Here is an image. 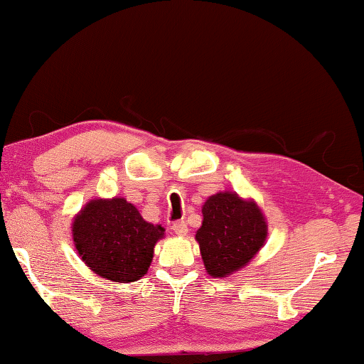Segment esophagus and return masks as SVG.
Here are the masks:
<instances>
[{
  "instance_id": "34e87169",
  "label": "esophagus",
  "mask_w": 364,
  "mask_h": 364,
  "mask_svg": "<svg viewBox=\"0 0 364 364\" xmlns=\"http://www.w3.org/2000/svg\"><path fill=\"white\" fill-rule=\"evenodd\" d=\"M172 231H174L176 234H178V236H186V234L188 232V228H187V223L183 220H178V221H174L172 223Z\"/></svg>"
}]
</instances>
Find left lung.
<instances>
[{"instance_id":"1","label":"left lung","mask_w":364,"mask_h":364,"mask_svg":"<svg viewBox=\"0 0 364 364\" xmlns=\"http://www.w3.org/2000/svg\"><path fill=\"white\" fill-rule=\"evenodd\" d=\"M201 213L203 223L195 237L211 277H228L247 265L265 242L267 223L254 201L232 192L216 193L205 201Z\"/></svg>"}]
</instances>
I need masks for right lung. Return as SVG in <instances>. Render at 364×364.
<instances>
[{
    "mask_svg": "<svg viewBox=\"0 0 364 364\" xmlns=\"http://www.w3.org/2000/svg\"><path fill=\"white\" fill-rule=\"evenodd\" d=\"M163 236L164 228L144 221L125 198L89 201L73 223L81 259L99 277L119 283L136 282L148 272Z\"/></svg>",
    "mask_w": 364,
    "mask_h": 364,
    "instance_id": "right-lung-1",
    "label": "right lung"
}]
</instances>
